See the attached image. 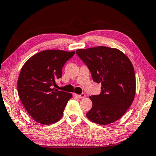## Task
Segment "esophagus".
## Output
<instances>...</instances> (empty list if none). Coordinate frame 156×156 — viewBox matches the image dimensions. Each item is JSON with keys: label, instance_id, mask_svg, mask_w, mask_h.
Here are the masks:
<instances>
[{"label": "esophagus", "instance_id": "esophagus-1", "mask_svg": "<svg viewBox=\"0 0 156 156\" xmlns=\"http://www.w3.org/2000/svg\"><path fill=\"white\" fill-rule=\"evenodd\" d=\"M74 96H77L78 98H85V96H86V95H85V93H83V94H74Z\"/></svg>", "mask_w": 156, "mask_h": 156}]
</instances>
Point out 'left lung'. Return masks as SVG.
I'll return each instance as SVG.
<instances>
[{"label": "left lung", "mask_w": 156, "mask_h": 156, "mask_svg": "<svg viewBox=\"0 0 156 156\" xmlns=\"http://www.w3.org/2000/svg\"><path fill=\"white\" fill-rule=\"evenodd\" d=\"M76 53L88 66L94 81L101 83L100 94L90 96L92 108L86 116L100 125L116 122L135 98L136 80L132 62L120 50L106 46L78 49Z\"/></svg>", "instance_id": "obj_1"}]
</instances>
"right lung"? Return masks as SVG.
<instances>
[{
	"label": "right lung",
	"instance_id": "right-lung-1",
	"mask_svg": "<svg viewBox=\"0 0 156 156\" xmlns=\"http://www.w3.org/2000/svg\"><path fill=\"white\" fill-rule=\"evenodd\" d=\"M75 51L46 50L36 53L22 66L17 90L22 104L35 122L49 125L58 122L72 94L53 88L62 67Z\"/></svg>",
	"mask_w": 156,
	"mask_h": 156
}]
</instances>
